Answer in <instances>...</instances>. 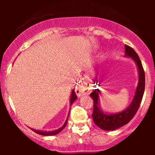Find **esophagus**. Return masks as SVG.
<instances>
[{
  "label": "esophagus",
  "instance_id": "34e87169",
  "mask_svg": "<svg viewBox=\"0 0 155 155\" xmlns=\"http://www.w3.org/2000/svg\"><path fill=\"white\" fill-rule=\"evenodd\" d=\"M76 95L80 96V95H82L84 93H88L89 90L87 88L84 87H81L78 88L77 90H76Z\"/></svg>",
  "mask_w": 155,
  "mask_h": 155
}]
</instances>
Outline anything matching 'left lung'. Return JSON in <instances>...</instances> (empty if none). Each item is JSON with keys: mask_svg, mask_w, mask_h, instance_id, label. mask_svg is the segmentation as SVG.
<instances>
[{"mask_svg": "<svg viewBox=\"0 0 155 155\" xmlns=\"http://www.w3.org/2000/svg\"><path fill=\"white\" fill-rule=\"evenodd\" d=\"M124 57L132 58L136 63L138 72V82L131 104L122 111L117 114H105L99 105V90L95 89L90 96L94 101L92 119L96 125L104 130H114L127 124L133 118L139 108L145 89V74L139 57L133 48L124 45Z\"/></svg>", "mask_w": 155, "mask_h": 155, "instance_id": "left-lung-1", "label": "left lung"}]
</instances>
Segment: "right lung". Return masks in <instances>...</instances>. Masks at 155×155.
Segmentation results:
<instances>
[{"label": "right lung", "instance_id": "obj_1", "mask_svg": "<svg viewBox=\"0 0 155 155\" xmlns=\"http://www.w3.org/2000/svg\"><path fill=\"white\" fill-rule=\"evenodd\" d=\"M76 99H77V97H76L75 92H74V90H73L72 92H71V98H70V105H71H71L73 104V103H74V101L76 100ZM69 112H70V111H69ZM68 118H67V120H65V122L64 123L63 125L60 128L58 129V130H55L49 131V132H46V131H44H44L36 130H33V129H32V130L34 131L35 133H38V134H39V135H42V136H54V135H56V134H58V133H59L60 131H61L62 130H63L64 127L66 126V124H67V122H68Z\"/></svg>", "mask_w": 155, "mask_h": 155}]
</instances>
